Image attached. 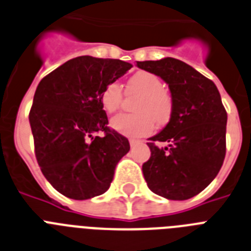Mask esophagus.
I'll use <instances>...</instances> for the list:
<instances>
[{"instance_id": "1", "label": "esophagus", "mask_w": 251, "mask_h": 251, "mask_svg": "<svg viewBox=\"0 0 251 251\" xmlns=\"http://www.w3.org/2000/svg\"><path fill=\"white\" fill-rule=\"evenodd\" d=\"M139 143H140L139 140H134V139L130 140V146H131V147H135L136 144H139Z\"/></svg>"}]
</instances>
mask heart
Here are the masks:
<instances>
[{
  "instance_id": "1",
  "label": "heart",
  "mask_w": 251,
  "mask_h": 251,
  "mask_svg": "<svg viewBox=\"0 0 251 251\" xmlns=\"http://www.w3.org/2000/svg\"><path fill=\"white\" fill-rule=\"evenodd\" d=\"M126 93L138 95L132 105L135 113H121L111 121L112 129L122 135L146 136L153 131L154 121L158 125H165L172 117L173 99L157 75L147 71L134 73L126 83ZM122 98L124 93L119 83H107L100 93L101 107L108 113H113L121 107Z\"/></svg>"
}]
</instances>
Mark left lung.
Returning a JSON list of instances; mask_svg holds the SVG:
<instances>
[{"instance_id": "obj_1", "label": "left lung", "mask_w": 251, "mask_h": 251, "mask_svg": "<svg viewBox=\"0 0 251 251\" xmlns=\"http://www.w3.org/2000/svg\"><path fill=\"white\" fill-rule=\"evenodd\" d=\"M169 85L170 121L150 138V160L143 164L148 188L169 200H188L213 182L226 156L227 112L215 83L182 60L136 62ZM165 141L158 147L156 143Z\"/></svg>"}]
</instances>
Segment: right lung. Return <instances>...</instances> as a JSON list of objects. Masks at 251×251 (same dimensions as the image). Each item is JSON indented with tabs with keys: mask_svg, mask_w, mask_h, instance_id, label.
<instances>
[{
	"mask_svg": "<svg viewBox=\"0 0 251 251\" xmlns=\"http://www.w3.org/2000/svg\"><path fill=\"white\" fill-rule=\"evenodd\" d=\"M119 59H71L41 79L29 112L34 153L41 172L58 192L73 200L104 193L129 140L107 126L100 93L124 76ZM103 132V137H95Z\"/></svg>",
	"mask_w": 251,
	"mask_h": 251,
	"instance_id": "1",
	"label": "right lung"
}]
</instances>
